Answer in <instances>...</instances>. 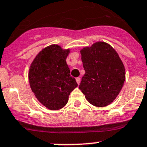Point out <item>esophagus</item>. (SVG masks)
I'll use <instances>...</instances> for the list:
<instances>
[{
	"label": "esophagus",
	"mask_w": 147,
	"mask_h": 147,
	"mask_svg": "<svg viewBox=\"0 0 147 147\" xmlns=\"http://www.w3.org/2000/svg\"><path fill=\"white\" fill-rule=\"evenodd\" d=\"M76 82H77V84H79V83H80V81H81V79L79 77H77L76 78Z\"/></svg>",
	"instance_id": "1"
}]
</instances>
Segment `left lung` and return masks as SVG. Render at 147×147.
<instances>
[{
    "label": "left lung",
    "instance_id": "8db88e82",
    "mask_svg": "<svg viewBox=\"0 0 147 147\" xmlns=\"http://www.w3.org/2000/svg\"><path fill=\"white\" fill-rule=\"evenodd\" d=\"M81 55L85 74L79 88L93 106L110 104L119 93L125 79V70L119 55L105 42L84 48Z\"/></svg>",
    "mask_w": 147,
    "mask_h": 147
}]
</instances>
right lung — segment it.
<instances>
[{"label":"right lung","mask_w":147,"mask_h":147,"mask_svg":"<svg viewBox=\"0 0 147 147\" xmlns=\"http://www.w3.org/2000/svg\"><path fill=\"white\" fill-rule=\"evenodd\" d=\"M68 53V49L51 45L38 54L30 68L28 77L32 91L50 110L65 106L70 93L78 86L65 60Z\"/></svg>","instance_id":"1"}]
</instances>
